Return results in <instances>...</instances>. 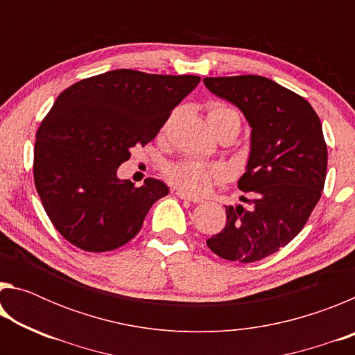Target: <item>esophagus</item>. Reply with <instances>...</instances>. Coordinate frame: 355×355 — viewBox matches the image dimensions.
Here are the masks:
<instances>
[{
    "instance_id": "1",
    "label": "esophagus",
    "mask_w": 355,
    "mask_h": 355,
    "mask_svg": "<svg viewBox=\"0 0 355 355\" xmlns=\"http://www.w3.org/2000/svg\"><path fill=\"white\" fill-rule=\"evenodd\" d=\"M175 194L180 197V199L189 200V202H192V203H200V202H202V199H199V197L191 196V194H188V192H184V191H182V189H177Z\"/></svg>"
}]
</instances>
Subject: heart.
Wrapping results in <instances>:
<instances>
[{"label":"heart","instance_id":"b5f03b06","mask_svg":"<svg viewBox=\"0 0 355 355\" xmlns=\"http://www.w3.org/2000/svg\"><path fill=\"white\" fill-rule=\"evenodd\" d=\"M208 123L214 133L232 128L236 133L241 127V116L228 103L213 100L207 105ZM164 175L172 184L178 186L191 194H205L213 182H220L225 177L224 167L219 164H205L200 161H182V163L166 166Z\"/></svg>","mask_w":355,"mask_h":355}]
</instances>
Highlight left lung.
Listing matches in <instances>:
<instances>
[{
	"label": "left lung",
	"instance_id": "left-lung-1",
	"mask_svg": "<svg viewBox=\"0 0 355 355\" xmlns=\"http://www.w3.org/2000/svg\"><path fill=\"white\" fill-rule=\"evenodd\" d=\"M203 83L238 106L252 128L248 166L238 182L249 207H225V227L207 245L225 260L254 263L290 243L321 199L327 171L321 120L307 100L269 78Z\"/></svg>",
	"mask_w": 355,
	"mask_h": 355
}]
</instances>
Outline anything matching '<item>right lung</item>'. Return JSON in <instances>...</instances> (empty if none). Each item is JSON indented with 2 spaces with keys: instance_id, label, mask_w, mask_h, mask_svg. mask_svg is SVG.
I'll return each mask as SVG.
<instances>
[{
  "instance_id": "right-lung-1",
  "label": "right lung",
  "mask_w": 355,
  "mask_h": 355,
  "mask_svg": "<svg viewBox=\"0 0 355 355\" xmlns=\"http://www.w3.org/2000/svg\"><path fill=\"white\" fill-rule=\"evenodd\" d=\"M200 83L196 75L111 70L59 94L34 146V183L48 218L76 248L106 252L141 230L153 203L169 194L159 180L142 186L117 177L130 150L158 135Z\"/></svg>"
}]
</instances>
